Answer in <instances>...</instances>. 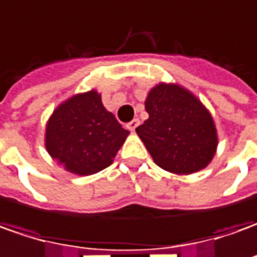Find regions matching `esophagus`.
Here are the masks:
<instances>
[{
	"label": "esophagus",
	"instance_id": "1",
	"mask_svg": "<svg viewBox=\"0 0 257 257\" xmlns=\"http://www.w3.org/2000/svg\"><path fill=\"white\" fill-rule=\"evenodd\" d=\"M138 125H139V119H134V120H131L128 125H126V128H128L131 132H134V131L137 129Z\"/></svg>",
	"mask_w": 257,
	"mask_h": 257
}]
</instances>
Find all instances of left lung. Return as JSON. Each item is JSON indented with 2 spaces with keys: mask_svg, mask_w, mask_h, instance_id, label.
<instances>
[{
  "mask_svg": "<svg viewBox=\"0 0 257 257\" xmlns=\"http://www.w3.org/2000/svg\"><path fill=\"white\" fill-rule=\"evenodd\" d=\"M145 109L149 118L137 134L159 168L190 175L210 164L217 148L215 120L190 91L161 82L148 93Z\"/></svg>",
  "mask_w": 257,
  "mask_h": 257,
  "instance_id": "left-lung-1",
  "label": "left lung"
}]
</instances>
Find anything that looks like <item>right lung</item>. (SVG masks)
<instances>
[{"mask_svg": "<svg viewBox=\"0 0 257 257\" xmlns=\"http://www.w3.org/2000/svg\"><path fill=\"white\" fill-rule=\"evenodd\" d=\"M129 131L105 109L95 89L59 103L45 128V148L64 169L79 176L93 175L113 162Z\"/></svg>", "mask_w": 257, "mask_h": 257, "instance_id": "obj_1", "label": "right lung"}]
</instances>
